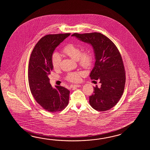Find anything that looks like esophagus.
I'll return each instance as SVG.
<instances>
[{
  "instance_id": "esophagus-1",
  "label": "esophagus",
  "mask_w": 150,
  "mask_h": 150,
  "mask_svg": "<svg viewBox=\"0 0 150 150\" xmlns=\"http://www.w3.org/2000/svg\"><path fill=\"white\" fill-rule=\"evenodd\" d=\"M81 86V85H71V87H72V88H76V87H79Z\"/></svg>"
}]
</instances>
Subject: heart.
<instances>
[{
	"instance_id": "b5f03b06",
	"label": "heart",
	"mask_w": 150,
	"mask_h": 150,
	"mask_svg": "<svg viewBox=\"0 0 150 150\" xmlns=\"http://www.w3.org/2000/svg\"><path fill=\"white\" fill-rule=\"evenodd\" d=\"M62 52L67 57L76 61L81 67L89 69L92 66L93 55L92 51L86 50L81 52V49L78 45L73 43L66 45L62 49ZM61 58L57 54H54L51 57V63L54 70L59 69L61 65ZM82 72H73L67 74L66 79L72 83H76L81 80Z\"/></svg>"
}]
</instances>
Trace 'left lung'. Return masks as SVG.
I'll use <instances>...</instances> for the list:
<instances>
[{"label":"left lung","instance_id":"left-lung-1","mask_svg":"<svg viewBox=\"0 0 150 150\" xmlns=\"http://www.w3.org/2000/svg\"><path fill=\"white\" fill-rule=\"evenodd\" d=\"M80 41L92 45L96 56V63L91 71V79L99 80L101 87H94L89 96L93 108L105 112L114 107L123 93L125 71L120 51L112 42L100 33H74Z\"/></svg>","mask_w":150,"mask_h":150}]
</instances>
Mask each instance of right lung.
I'll list each match as a JSON object with an SVG mask.
<instances>
[{
    "label": "right lung",
    "mask_w": 150,
    "mask_h": 150,
    "mask_svg": "<svg viewBox=\"0 0 150 150\" xmlns=\"http://www.w3.org/2000/svg\"><path fill=\"white\" fill-rule=\"evenodd\" d=\"M70 33L49 34L41 38L32 51L29 62V85L36 102L45 110L61 112L69 103L70 91L62 86L52 88L48 75L53 67L51 57L54 49Z\"/></svg>",
    "instance_id": "obj_1"
}]
</instances>
